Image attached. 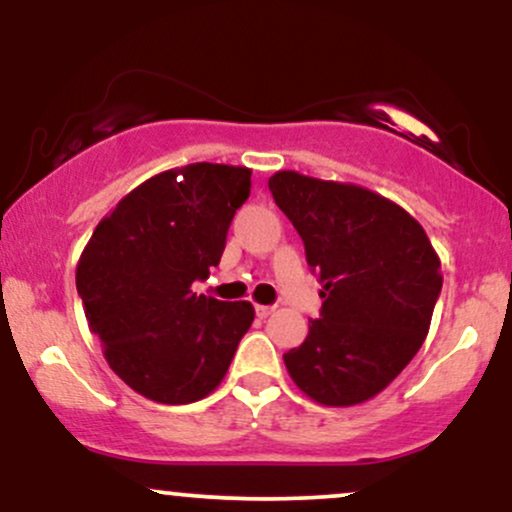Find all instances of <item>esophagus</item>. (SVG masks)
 I'll return each mask as SVG.
<instances>
[{"label": "esophagus", "mask_w": 512, "mask_h": 512, "mask_svg": "<svg viewBox=\"0 0 512 512\" xmlns=\"http://www.w3.org/2000/svg\"><path fill=\"white\" fill-rule=\"evenodd\" d=\"M274 305H255V313H257V317H269L274 313Z\"/></svg>", "instance_id": "obj_1"}]
</instances>
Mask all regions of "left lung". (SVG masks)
Returning a JSON list of instances; mask_svg holds the SVG:
<instances>
[{"mask_svg":"<svg viewBox=\"0 0 512 512\" xmlns=\"http://www.w3.org/2000/svg\"><path fill=\"white\" fill-rule=\"evenodd\" d=\"M269 190L325 298L286 370L317 404L368 402L424 344L443 286L438 252L409 211L368 187L279 170Z\"/></svg>","mask_w":512,"mask_h":512,"instance_id":"1","label":"left lung"}]
</instances>
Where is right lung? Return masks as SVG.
Listing matches in <instances>:
<instances>
[{
  "mask_svg": "<svg viewBox=\"0 0 512 512\" xmlns=\"http://www.w3.org/2000/svg\"><path fill=\"white\" fill-rule=\"evenodd\" d=\"M245 166L190 163L144 180L105 214L76 264L88 330L134 392L190 404L221 385L255 320L248 301L197 296L250 197Z\"/></svg>",
  "mask_w": 512,
  "mask_h": 512,
  "instance_id": "add662e5",
  "label": "right lung"
}]
</instances>
